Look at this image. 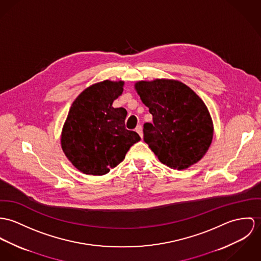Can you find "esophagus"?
I'll return each instance as SVG.
<instances>
[{
    "instance_id": "1",
    "label": "esophagus",
    "mask_w": 261,
    "mask_h": 261,
    "mask_svg": "<svg viewBox=\"0 0 261 261\" xmlns=\"http://www.w3.org/2000/svg\"><path fill=\"white\" fill-rule=\"evenodd\" d=\"M135 131L139 134V136L142 138L143 137V129H142V126L141 125H138L137 127H136V129H135Z\"/></svg>"
}]
</instances>
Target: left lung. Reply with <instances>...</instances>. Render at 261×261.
I'll return each instance as SVG.
<instances>
[{"mask_svg": "<svg viewBox=\"0 0 261 261\" xmlns=\"http://www.w3.org/2000/svg\"><path fill=\"white\" fill-rule=\"evenodd\" d=\"M135 88L153 123H145V143L159 161L182 170L197 163L212 142L213 123L202 100L175 80L140 81Z\"/></svg>", "mask_w": 261, "mask_h": 261, "instance_id": "1", "label": "left lung"}]
</instances>
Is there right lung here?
Returning <instances> with one entry per match:
<instances>
[{"label":"right lung","instance_id":"1","mask_svg":"<svg viewBox=\"0 0 261 261\" xmlns=\"http://www.w3.org/2000/svg\"><path fill=\"white\" fill-rule=\"evenodd\" d=\"M123 85L122 81L109 80L94 84L85 89L70 108L62 131V149L83 173H108L141 139L135 131L126 129V109L112 107L123 92Z\"/></svg>","mask_w":261,"mask_h":261}]
</instances>
